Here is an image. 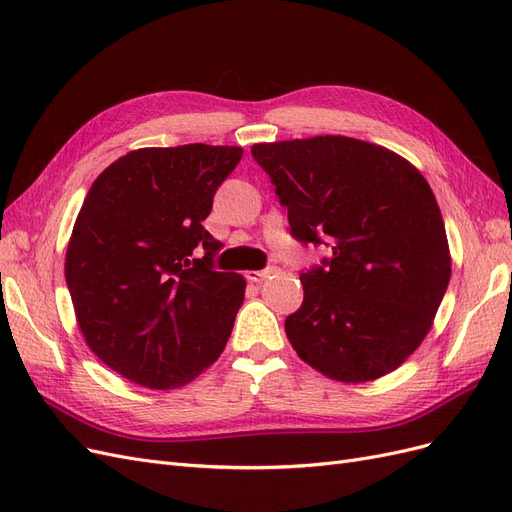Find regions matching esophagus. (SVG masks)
I'll return each mask as SVG.
<instances>
[{"mask_svg":"<svg viewBox=\"0 0 512 512\" xmlns=\"http://www.w3.org/2000/svg\"><path fill=\"white\" fill-rule=\"evenodd\" d=\"M275 273H277V267H267V269H260V271H250V273H247V277H250L252 282H262V280H267V277H271Z\"/></svg>","mask_w":512,"mask_h":512,"instance_id":"34e87169","label":"esophagus"}]
</instances>
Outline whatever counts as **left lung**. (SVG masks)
I'll return each mask as SVG.
<instances>
[{
  "label": "left lung",
  "mask_w": 512,
  "mask_h": 512,
  "mask_svg": "<svg viewBox=\"0 0 512 512\" xmlns=\"http://www.w3.org/2000/svg\"><path fill=\"white\" fill-rule=\"evenodd\" d=\"M254 160L288 209L290 235L331 256L301 273L286 318L301 359L339 382H369L421 346L451 280L429 183L397 153L348 136L260 143Z\"/></svg>",
  "instance_id": "1"
}]
</instances>
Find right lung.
<instances>
[{
  "label": "right lung",
  "mask_w": 512,
  "mask_h": 512,
  "mask_svg": "<svg viewBox=\"0 0 512 512\" xmlns=\"http://www.w3.org/2000/svg\"><path fill=\"white\" fill-rule=\"evenodd\" d=\"M241 147L126 153L91 185L66 252L76 322L98 359L147 389H175L218 361L245 297L213 269L203 220Z\"/></svg>",
  "instance_id": "obj_1"
}]
</instances>
